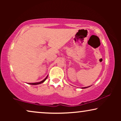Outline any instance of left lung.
I'll return each instance as SVG.
<instances>
[{
	"instance_id": "8db88e82",
	"label": "left lung",
	"mask_w": 121,
	"mask_h": 121,
	"mask_svg": "<svg viewBox=\"0 0 121 121\" xmlns=\"http://www.w3.org/2000/svg\"><path fill=\"white\" fill-rule=\"evenodd\" d=\"M90 86H87V87H82V89H86V88H87V87H90Z\"/></svg>"
}]
</instances>
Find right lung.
<instances>
[{
  "instance_id": "obj_1",
  "label": "right lung",
  "mask_w": 121,
  "mask_h": 121,
  "mask_svg": "<svg viewBox=\"0 0 121 121\" xmlns=\"http://www.w3.org/2000/svg\"><path fill=\"white\" fill-rule=\"evenodd\" d=\"M47 77H48V75L47 76V77H46V78L45 79H44L42 81H41V82H33V83H28L29 84H30V85H39V84H42V83H43V82L44 81H45L46 79H47Z\"/></svg>"
}]
</instances>
